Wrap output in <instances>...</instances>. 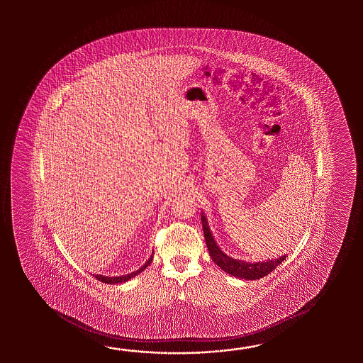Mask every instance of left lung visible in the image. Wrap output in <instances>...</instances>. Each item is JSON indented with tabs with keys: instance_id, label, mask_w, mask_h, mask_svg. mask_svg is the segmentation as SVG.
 <instances>
[{
	"instance_id": "left-lung-1",
	"label": "left lung",
	"mask_w": 363,
	"mask_h": 363,
	"mask_svg": "<svg viewBox=\"0 0 363 363\" xmlns=\"http://www.w3.org/2000/svg\"><path fill=\"white\" fill-rule=\"evenodd\" d=\"M201 222H202V228H203V236L208 245V255L211 259L222 269V270L231 274L232 277H236L239 279H247V280H255L261 279L270 272L275 270L280 263L283 262L286 258V255L280 257L278 259H269L263 262L249 263L239 259H233L231 257L224 255L223 252L216 245V240L213 238L210 228H208L206 218L203 214H201Z\"/></svg>"
}]
</instances>
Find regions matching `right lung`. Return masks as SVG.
<instances>
[{
	"instance_id": "right-lung-1",
	"label": "right lung",
	"mask_w": 363,
	"mask_h": 363,
	"mask_svg": "<svg viewBox=\"0 0 363 363\" xmlns=\"http://www.w3.org/2000/svg\"><path fill=\"white\" fill-rule=\"evenodd\" d=\"M152 259H153V255L147 259V262L145 264H143V267H140L139 270L135 271V272H131V274H127V275H122V277H104V275H94V278L97 279V280H100L102 283H106V284H119V283H125L127 280H130V279L133 278V277H136L138 274L140 272H143V271L147 269V266L150 264L152 262Z\"/></svg>"
}]
</instances>
